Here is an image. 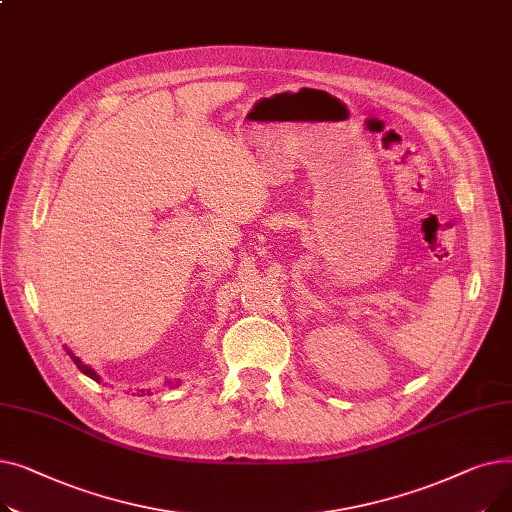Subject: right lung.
I'll return each mask as SVG.
<instances>
[{
    "mask_svg": "<svg viewBox=\"0 0 512 512\" xmlns=\"http://www.w3.org/2000/svg\"><path fill=\"white\" fill-rule=\"evenodd\" d=\"M66 353L70 355V359L74 361V365L80 369V373L89 375V378H91V380H95V382H101V378H99V375H97V371H95V369H91L87 363H83V361H80L78 357H74V355H72V351H68V348H66Z\"/></svg>",
    "mask_w": 512,
    "mask_h": 512,
    "instance_id": "right-lung-1",
    "label": "right lung"
}]
</instances>
